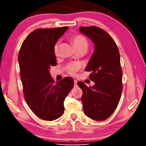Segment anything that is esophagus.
<instances>
[{
  "mask_svg": "<svg viewBox=\"0 0 146 146\" xmlns=\"http://www.w3.org/2000/svg\"><path fill=\"white\" fill-rule=\"evenodd\" d=\"M76 86H77V80H74V87H76Z\"/></svg>",
  "mask_w": 146,
  "mask_h": 146,
  "instance_id": "1",
  "label": "esophagus"
}]
</instances>
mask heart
Listing matches in <instances>:
<instances>
[{"instance_id": "b5f03b06", "label": "heart", "mask_w": 146, "mask_h": 146, "mask_svg": "<svg viewBox=\"0 0 146 146\" xmlns=\"http://www.w3.org/2000/svg\"><path fill=\"white\" fill-rule=\"evenodd\" d=\"M72 42L76 49H88V41L84 36L81 35H76L73 36ZM59 42L55 44L54 47V51L55 54H57L58 51ZM80 68V65L76 63H71L68 65V71L71 75H75L76 71Z\"/></svg>"}]
</instances>
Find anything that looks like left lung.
Listing matches in <instances>:
<instances>
[{
	"mask_svg": "<svg viewBox=\"0 0 146 146\" xmlns=\"http://www.w3.org/2000/svg\"><path fill=\"white\" fill-rule=\"evenodd\" d=\"M79 31L91 39L95 47L85 69L91 71L90 79L95 85L88 87L82 82H77L83 91L84 111L91 119L102 121L115 111L122 94L120 53L113 38L101 28L80 27Z\"/></svg>",
	"mask_w": 146,
	"mask_h": 146,
	"instance_id": "8db88e82",
	"label": "left lung"
}]
</instances>
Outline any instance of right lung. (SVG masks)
<instances>
[{"instance_id": "add662e5", "label": "right lung", "mask_w": 146, "mask_h": 146, "mask_svg": "<svg viewBox=\"0 0 146 146\" xmlns=\"http://www.w3.org/2000/svg\"><path fill=\"white\" fill-rule=\"evenodd\" d=\"M68 26L37 29L28 35L20 49L18 61L24 98L33 112L44 120H54L64 112V101L74 80L66 77L54 84L49 73L56 65L54 47Z\"/></svg>"}]
</instances>
